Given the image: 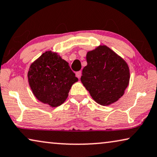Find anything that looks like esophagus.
Returning a JSON list of instances; mask_svg holds the SVG:
<instances>
[{
  "label": "esophagus",
  "instance_id": "1",
  "mask_svg": "<svg viewBox=\"0 0 157 157\" xmlns=\"http://www.w3.org/2000/svg\"><path fill=\"white\" fill-rule=\"evenodd\" d=\"M76 76L78 78H80L81 76V71H77L76 73Z\"/></svg>",
  "mask_w": 157,
  "mask_h": 157
}]
</instances>
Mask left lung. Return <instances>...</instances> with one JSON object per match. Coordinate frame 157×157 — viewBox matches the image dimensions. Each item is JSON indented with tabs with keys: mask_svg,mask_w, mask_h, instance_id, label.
Segmentation results:
<instances>
[{
	"mask_svg": "<svg viewBox=\"0 0 157 157\" xmlns=\"http://www.w3.org/2000/svg\"><path fill=\"white\" fill-rule=\"evenodd\" d=\"M86 61L81 81L93 99L101 105L118 101L129 85V69L125 61L105 45L88 52Z\"/></svg>",
	"mask_w": 157,
	"mask_h": 157,
	"instance_id": "obj_1",
	"label": "left lung"
}]
</instances>
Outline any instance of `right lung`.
Returning <instances> with one entry per match:
<instances>
[{"label": "right lung", "mask_w": 157, "mask_h": 157, "mask_svg": "<svg viewBox=\"0 0 157 157\" xmlns=\"http://www.w3.org/2000/svg\"><path fill=\"white\" fill-rule=\"evenodd\" d=\"M28 77L34 95L53 108L62 105L78 81L69 63L52 51L45 52L32 63Z\"/></svg>", "instance_id": "obj_1"}]
</instances>
